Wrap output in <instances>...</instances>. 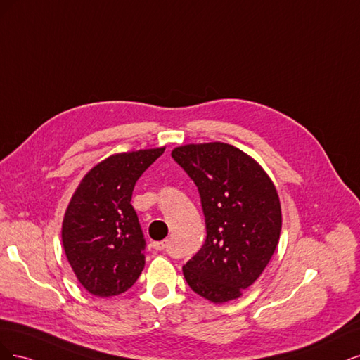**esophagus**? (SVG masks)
<instances>
[{
  "label": "esophagus",
  "instance_id": "1",
  "mask_svg": "<svg viewBox=\"0 0 360 360\" xmlns=\"http://www.w3.org/2000/svg\"><path fill=\"white\" fill-rule=\"evenodd\" d=\"M169 247V240L165 239V240H157V242H153V248L158 250V251H163Z\"/></svg>",
  "mask_w": 360,
  "mask_h": 360
}]
</instances>
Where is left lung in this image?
<instances>
[{
	"label": "left lung",
	"instance_id": "obj_1",
	"mask_svg": "<svg viewBox=\"0 0 360 360\" xmlns=\"http://www.w3.org/2000/svg\"><path fill=\"white\" fill-rule=\"evenodd\" d=\"M172 157L200 194L206 239L182 272L193 292L223 304L238 299L268 266L280 240L281 205L271 178L240 149L185 145Z\"/></svg>",
	"mask_w": 360,
	"mask_h": 360
}]
</instances>
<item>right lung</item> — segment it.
Returning <instances> with one entry per match:
<instances>
[{"label":"right lung","instance_id":"right-lung-1","mask_svg":"<svg viewBox=\"0 0 360 360\" xmlns=\"http://www.w3.org/2000/svg\"><path fill=\"white\" fill-rule=\"evenodd\" d=\"M165 148L115 154L79 184L63 221V245L79 283L100 297L127 292L145 268V238L131 195Z\"/></svg>","mask_w":360,"mask_h":360}]
</instances>
